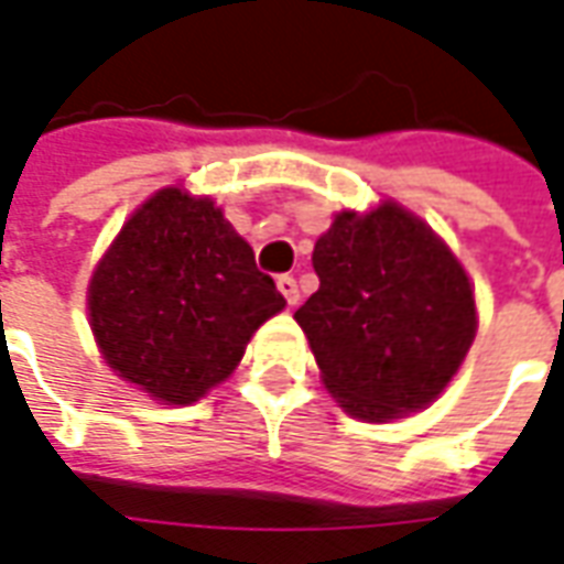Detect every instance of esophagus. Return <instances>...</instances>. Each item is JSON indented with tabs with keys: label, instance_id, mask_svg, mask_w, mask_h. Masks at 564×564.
<instances>
[{
	"label": "esophagus",
	"instance_id": "esophagus-1",
	"mask_svg": "<svg viewBox=\"0 0 564 564\" xmlns=\"http://www.w3.org/2000/svg\"><path fill=\"white\" fill-rule=\"evenodd\" d=\"M278 290H281V295L286 299V305L290 307L299 305V283H295V278L281 274V278H278Z\"/></svg>",
	"mask_w": 564,
	"mask_h": 564
}]
</instances>
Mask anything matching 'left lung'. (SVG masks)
<instances>
[{"instance_id": "1", "label": "left lung", "mask_w": 564, "mask_h": 564, "mask_svg": "<svg viewBox=\"0 0 564 564\" xmlns=\"http://www.w3.org/2000/svg\"><path fill=\"white\" fill-rule=\"evenodd\" d=\"M319 290L295 311L323 383L350 416L383 423L435 402L468 354V274L411 210H344L314 247Z\"/></svg>"}]
</instances>
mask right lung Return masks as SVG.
Returning <instances> with one entry per match:
<instances>
[{
	"mask_svg": "<svg viewBox=\"0 0 564 564\" xmlns=\"http://www.w3.org/2000/svg\"><path fill=\"white\" fill-rule=\"evenodd\" d=\"M283 305L223 210L177 186L132 214L90 281V326L108 366L172 404L229 378L253 329Z\"/></svg>",
	"mask_w": 564,
	"mask_h": 564,
	"instance_id": "right-lung-1",
	"label": "right lung"
}]
</instances>
